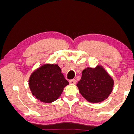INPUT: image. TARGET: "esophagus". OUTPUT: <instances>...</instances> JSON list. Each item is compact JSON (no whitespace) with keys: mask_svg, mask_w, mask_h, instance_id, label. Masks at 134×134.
I'll return each mask as SVG.
<instances>
[{"mask_svg":"<svg viewBox=\"0 0 134 134\" xmlns=\"http://www.w3.org/2000/svg\"><path fill=\"white\" fill-rule=\"evenodd\" d=\"M69 83H71V84H76V82H77L76 79H71V80H69Z\"/></svg>","mask_w":134,"mask_h":134,"instance_id":"34e87169","label":"esophagus"}]
</instances>
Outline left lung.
Instances as JSON below:
<instances>
[{
  "instance_id": "1",
  "label": "left lung",
  "mask_w": 134,
  "mask_h": 134,
  "mask_svg": "<svg viewBox=\"0 0 134 134\" xmlns=\"http://www.w3.org/2000/svg\"><path fill=\"white\" fill-rule=\"evenodd\" d=\"M113 80L102 67L87 68L82 71L77 86L88 102L97 103L107 99L113 90Z\"/></svg>"
}]
</instances>
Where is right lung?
<instances>
[{"label":"right lung","instance_id":"add662e5","mask_svg":"<svg viewBox=\"0 0 134 134\" xmlns=\"http://www.w3.org/2000/svg\"><path fill=\"white\" fill-rule=\"evenodd\" d=\"M32 94L40 101L51 103L59 98L69 82L57 65L46 64L35 71L29 79Z\"/></svg>","mask_w":134,"mask_h":134}]
</instances>
